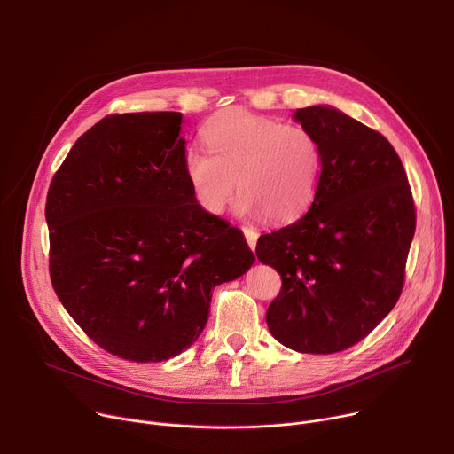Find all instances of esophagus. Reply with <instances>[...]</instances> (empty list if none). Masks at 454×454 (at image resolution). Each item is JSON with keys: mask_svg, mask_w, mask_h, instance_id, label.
Instances as JSON below:
<instances>
[{"mask_svg": "<svg viewBox=\"0 0 454 454\" xmlns=\"http://www.w3.org/2000/svg\"><path fill=\"white\" fill-rule=\"evenodd\" d=\"M242 231H244V237H246V242H247V246L254 251V246H256V239H258V233L253 230V228H247V226H244L242 228Z\"/></svg>", "mask_w": 454, "mask_h": 454, "instance_id": "34e87169", "label": "esophagus"}]
</instances>
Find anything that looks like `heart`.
Listing matches in <instances>:
<instances>
[{"label":"heart","instance_id":"b5f03b06","mask_svg":"<svg viewBox=\"0 0 454 454\" xmlns=\"http://www.w3.org/2000/svg\"><path fill=\"white\" fill-rule=\"evenodd\" d=\"M207 151L190 147L183 158L193 198L208 214H221L237 190L239 212L264 214L271 223L300 217L314 201L321 177V145L300 123L226 109L203 129Z\"/></svg>","mask_w":454,"mask_h":454}]
</instances>
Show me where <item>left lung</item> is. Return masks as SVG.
Listing matches in <instances>:
<instances>
[{"label":"left lung","instance_id":"8db88e82","mask_svg":"<svg viewBox=\"0 0 454 454\" xmlns=\"http://www.w3.org/2000/svg\"><path fill=\"white\" fill-rule=\"evenodd\" d=\"M294 118L317 138L323 168L309 212L258 237V261L282 278L266 321L287 348L334 354L395 307L415 203L403 161L380 133L325 106L296 109Z\"/></svg>","mask_w":454,"mask_h":454}]
</instances>
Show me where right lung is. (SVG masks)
Listing matches in <instances>:
<instances>
[{"label":"right lung","instance_id":"right-lung-1","mask_svg":"<svg viewBox=\"0 0 454 454\" xmlns=\"http://www.w3.org/2000/svg\"><path fill=\"white\" fill-rule=\"evenodd\" d=\"M181 113H121L75 142L46 196L50 280L106 352L158 363L203 333L212 291L254 262L184 176Z\"/></svg>","mask_w":454,"mask_h":454}]
</instances>
